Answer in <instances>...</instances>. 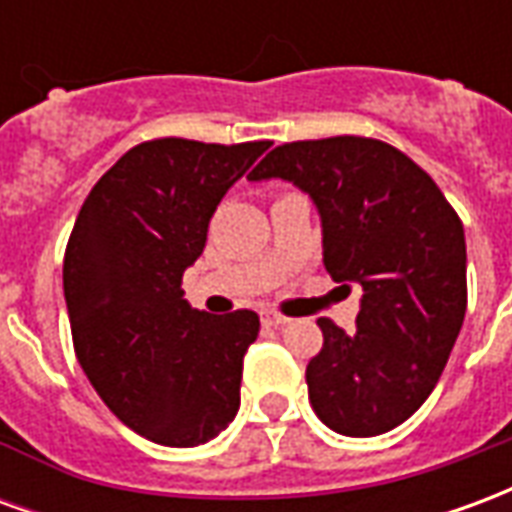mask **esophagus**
Listing matches in <instances>:
<instances>
[{
	"instance_id": "34e87169",
	"label": "esophagus",
	"mask_w": 512,
	"mask_h": 512,
	"mask_svg": "<svg viewBox=\"0 0 512 512\" xmlns=\"http://www.w3.org/2000/svg\"><path fill=\"white\" fill-rule=\"evenodd\" d=\"M260 321L266 323V326H282V323H288V318L279 315L277 310H260Z\"/></svg>"
}]
</instances>
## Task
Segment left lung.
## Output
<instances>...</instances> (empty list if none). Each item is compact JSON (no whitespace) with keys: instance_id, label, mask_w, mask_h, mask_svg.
Wrapping results in <instances>:
<instances>
[{"instance_id":"1","label":"left lung","mask_w":512,"mask_h":512,"mask_svg":"<svg viewBox=\"0 0 512 512\" xmlns=\"http://www.w3.org/2000/svg\"><path fill=\"white\" fill-rule=\"evenodd\" d=\"M282 178L321 213L323 266L359 285L356 332L321 318L307 365L310 403L343 436H378L417 411L466 315V238L458 213L406 153L367 136L274 147L249 180Z\"/></svg>"}]
</instances>
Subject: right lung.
<instances>
[{
  "instance_id": "add662e5",
  "label": "right lung",
  "mask_w": 512,
  "mask_h": 512,
  "mask_svg": "<svg viewBox=\"0 0 512 512\" xmlns=\"http://www.w3.org/2000/svg\"><path fill=\"white\" fill-rule=\"evenodd\" d=\"M271 142L150 139L87 194L62 263L76 359L109 411L164 447H197L233 422L252 310L208 315L183 299L227 189Z\"/></svg>"
}]
</instances>
